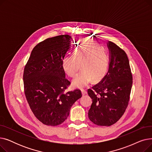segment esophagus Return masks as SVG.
<instances>
[{"label": "esophagus", "mask_w": 152, "mask_h": 152, "mask_svg": "<svg viewBox=\"0 0 152 152\" xmlns=\"http://www.w3.org/2000/svg\"><path fill=\"white\" fill-rule=\"evenodd\" d=\"M81 92H82V94L83 95H86L87 94V91L86 90H84V89H82L81 90Z\"/></svg>", "instance_id": "34e87169"}]
</instances>
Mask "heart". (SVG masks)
<instances>
[{
	"instance_id": "b5f03b06",
	"label": "heart",
	"mask_w": 152,
	"mask_h": 152,
	"mask_svg": "<svg viewBox=\"0 0 152 152\" xmlns=\"http://www.w3.org/2000/svg\"><path fill=\"white\" fill-rule=\"evenodd\" d=\"M62 68L71 77H75L82 68L83 71L73 80L77 88L88 86L94 80H99L106 74L109 58L105 50L91 40L83 41L76 48L73 55H66L62 60Z\"/></svg>"
}]
</instances>
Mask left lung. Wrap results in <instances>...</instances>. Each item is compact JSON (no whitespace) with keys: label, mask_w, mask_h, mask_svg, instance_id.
I'll list each match as a JSON object with an SVG mask.
<instances>
[{"label":"left lung","mask_w":152,"mask_h":152,"mask_svg":"<svg viewBox=\"0 0 152 152\" xmlns=\"http://www.w3.org/2000/svg\"><path fill=\"white\" fill-rule=\"evenodd\" d=\"M110 65L106 75L87 92L92 99L88 116L95 124L110 126L116 123L128 106L132 75L126 52L113 42L108 44Z\"/></svg>","instance_id":"left-lung-1"}]
</instances>
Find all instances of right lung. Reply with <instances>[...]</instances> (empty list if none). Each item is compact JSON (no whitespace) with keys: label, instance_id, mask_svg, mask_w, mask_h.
Here are the masks:
<instances>
[{"label":"right lung","instance_id":"add662e5","mask_svg":"<svg viewBox=\"0 0 152 152\" xmlns=\"http://www.w3.org/2000/svg\"><path fill=\"white\" fill-rule=\"evenodd\" d=\"M71 41V36L65 34L39 42L24 68V92L29 106L38 120L47 126L63 123L71 106L82 97L79 89L65 92L71 83L61 62Z\"/></svg>","mask_w":152,"mask_h":152}]
</instances>
